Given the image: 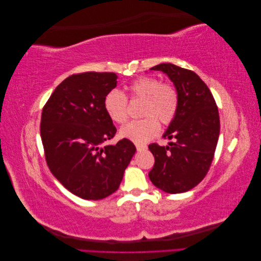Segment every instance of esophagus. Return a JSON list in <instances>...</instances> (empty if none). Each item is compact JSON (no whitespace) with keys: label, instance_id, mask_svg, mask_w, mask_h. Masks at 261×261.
Listing matches in <instances>:
<instances>
[{"label":"esophagus","instance_id":"34e87169","mask_svg":"<svg viewBox=\"0 0 261 261\" xmlns=\"http://www.w3.org/2000/svg\"><path fill=\"white\" fill-rule=\"evenodd\" d=\"M136 149L138 150V151H141V150L147 149V145H144V144H136Z\"/></svg>","mask_w":261,"mask_h":261}]
</instances>
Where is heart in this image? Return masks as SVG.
<instances>
[{
  "label": "heart",
  "mask_w": 261,
  "mask_h": 261,
  "mask_svg": "<svg viewBox=\"0 0 261 261\" xmlns=\"http://www.w3.org/2000/svg\"><path fill=\"white\" fill-rule=\"evenodd\" d=\"M129 100L143 102L140 115L143 120L133 121L120 130L122 138L143 144L158 135L160 124L169 125L174 120L178 105V91L172 84L161 83L153 77H140L129 86ZM105 110L108 116L117 124H122L128 116V99L125 94L113 89L105 97Z\"/></svg>",
  "instance_id": "obj_1"
}]
</instances>
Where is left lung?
Masks as SVG:
<instances>
[{
    "label": "left lung",
    "mask_w": 261,
    "mask_h": 261,
    "mask_svg": "<svg viewBox=\"0 0 261 261\" xmlns=\"http://www.w3.org/2000/svg\"><path fill=\"white\" fill-rule=\"evenodd\" d=\"M167 74L178 91L179 105L163 137L175 139L169 146L149 145L154 165L152 184L168 194L185 193L206 176L220 134L218 107L207 85L193 70L171 63L150 68Z\"/></svg>",
    "instance_id": "1"
}]
</instances>
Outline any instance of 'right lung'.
Instances as JSON below:
<instances>
[{
    "instance_id": "right-lung-1",
    "label": "right lung",
    "mask_w": 261,
    "mask_h": 261,
    "mask_svg": "<svg viewBox=\"0 0 261 261\" xmlns=\"http://www.w3.org/2000/svg\"><path fill=\"white\" fill-rule=\"evenodd\" d=\"M116 80L115 73L74 74L55 88L42 110L46 164L63 186L83 199H103L117 191L136 152L126 138L102 147L116 133L103 106Z\"/></svg>"
}]
</instances>
